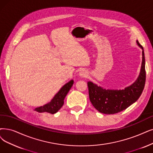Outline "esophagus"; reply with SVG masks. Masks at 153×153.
Here are the masks:
<instances>
[{
    "mask_svg": "<svg viewBox=\"0 0 153 153\" xmlns=\"http://www.w3.org/2000/svg\"><path fill=\"white\" fill-rule=\"evenodd\" d=\"M79 76L81 78H85L88 76V72L87 70H82L80 72H79Z\"/></svg>",
    "mask_w": 153,
    "mask_h": 153,
    "instance_id": "34e87169",
    "label": "esophagus"
}]
</instances>
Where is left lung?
Instances as JSON below:
<instances>
[{
  "instance_id": "1",
  "label": "left lung",
  "mask_w": 153,
  "mask_h": 153,
  "mask_svg": "<svg viewBox=\"0 0 153 153\" xmlns=\"http://www.w3.org/2000/svg\"><path fill=\"white\" fill-rule=\"evenodd\" d=\"M142 49V63L139 75L132 84L124 89H106L92 82H88L89 98L93 106L100 113L114 114L124 111L136 102L142 94L146 82L145 57L143 46L136 41Z\"/></svg>"
}]
</instances>
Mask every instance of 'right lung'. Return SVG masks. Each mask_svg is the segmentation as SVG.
<instances>
[{
	"mask_svg": "<svg viewBox=\"0 0 153 153\" xmlns=\"http://www.w3.org/2000/svg\"><path fill=\"white\" fill-rule=\"evenodd\" d=\"M73 83L74 81L71 80L70 82L65 84L50 102L42 106L35 108L34 111L39 113L48 112L52 114L56 113L63 105L65 98L73 86Z\"/></svg>",
	"mask_w": 153,
	"mask_h": 153,
	"instance_id": "add662e5",
	"label": "right lung"
}]
</instances>
